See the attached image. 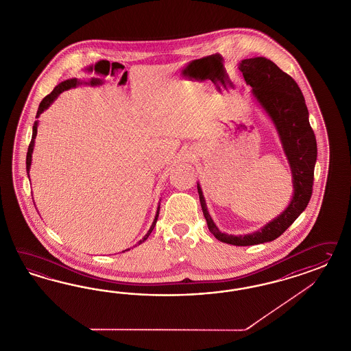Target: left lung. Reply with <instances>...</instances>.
<instances>
[{
  "instance_id": "1",
  "label": "left lung",
  "mask_w": 351,
  "mask_h": 351,
  "mask_svg": "<svg viewBox=\"0 0 351 351\" xmlns=\"http://www.w3.org/2000/svg\"><path fill=\"white\" fill-rule=\"evenodd\" d=\"M252 95L276 125L293 179V195L287 208L260 230L245 235L221 233L207 211L202 189L197 184L203 215L216 239L233 245L271 242L285 233L306 208L313 193L317 162V138L308 122V106L296 81L266 58H251L239 63Z\"/></svg>"
}]
</instances>
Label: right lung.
Here are the masks:
<instances>
[{
	"mask_svg": "<svg viewBox=\"0 0 351 351\" xmlns=\"http://www.w3.org/2000/svg\"><path fill=\"white\" fill-rule=\"evenodd\" d=\"M81 84H82V82H81V81H78L77 78H72V80H66V81H64L62 84H59V85L56 86L49 95L43 97V101L40 103V106H38V110H37V116H36V118L40 117V114L43 113V110H45V109H47L49 106H51V103H53V100H55L58 96L60 95L63 91H65V90H69L71 87H75V86L81 85ZM100 84H101V81H100V80H95V78H93V80L90 81V85L91 86L100 85ZM37 123H38V122L36 121V122H34V125H33L32 140H31V144H29V147H28V153H27V173H28V178H29V169H31V162H32L34 138H36V135H37ZM158 215H160V206H158V208H157V213H156L154 221L152 223V226H150L148 233L145 234V237H144L141 241H138V245L143 243L144 241H147V238H148L150 233L153 232V229H154V226H156V223H157V220H158ZM125 251H128V250H125ZM125 251H122V252H125Z\"/></svg>",
	"mask_w": 351,
	"mask_h": 351,
	"instance_id": "obj_1",
	"label": "right lung"
}]
</instances>
